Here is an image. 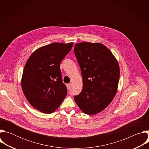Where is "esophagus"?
Instances as JSON below:
<instances>
[{
	"label": "esophagus",
	"instance_id": "obj_1",
	"mask_svg": "<svg viewBox=\"0 0 149 149\" xmlns=\"http://www.w3.org/2000/svg\"><path fill=\"white\" fill-rule=\"evenodd\" d=\"M67 89H68V90H70V89H71V84H67Z\"/></svg>",
	"mask_w": 149,
	"mask_h": 149
}]
</instances>
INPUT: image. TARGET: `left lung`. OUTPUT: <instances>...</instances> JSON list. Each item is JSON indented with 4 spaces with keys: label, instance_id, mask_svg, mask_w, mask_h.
Wrapping results in <instances>:
<instances>
[{
    "label": "left lung",
    "instance_id": "left-lung-1",
    "mask_svg": "<svg viewBox=\"0 0 149 149\" xmlns=\"http://www.w3.org/2000/svg\"><path fill=\"white\" fill-rule=\"evenodd\" d=\"M83 87L74 100L81 111L95 115L107 108L118 89L120 67L111 51L102 44L84 42L75 45Z\"/></svg>",
    "mask_w": 149,
    "mask_h": 149
}]
</instances>
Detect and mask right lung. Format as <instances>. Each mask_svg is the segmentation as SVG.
Returning <instances> with one entry per match:
<instances>
[{
    "label": "right lung",
    "instance_id": "add662e5",
    "mask_svg": "<svg viewBox=\"0 0 149 149\" xmlns=\"http://www.w3.org/2000/svg\"><path fill=\"white\" fill-rule=\"evenodd\" d=\"M72 46V42H55L38 48L27 60L21 86L26 98L36 110L52 113L65 99L67 88L62 81L60 63Z\"/></svg>",
    "mask_w": 149,
    "mask_h": 149
}]
</instances>
